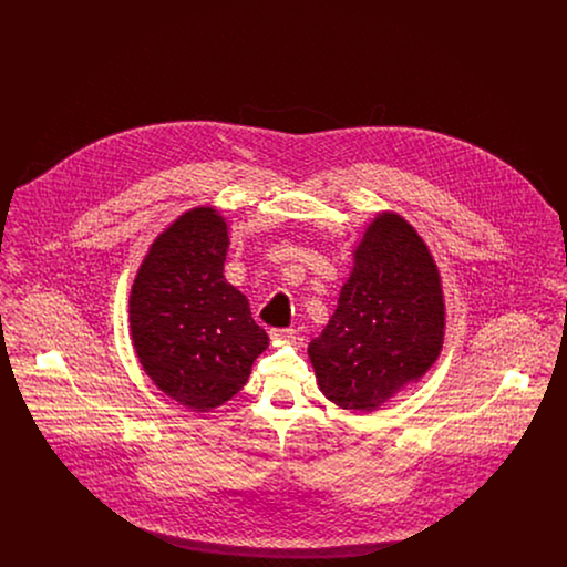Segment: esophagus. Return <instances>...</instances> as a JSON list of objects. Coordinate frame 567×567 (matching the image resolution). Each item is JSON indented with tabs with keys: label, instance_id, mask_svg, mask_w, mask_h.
<instances>
[{
	"label": "esophagus",
	"instance_id": "esophagus-1",
	"mask_svg": "<svg viewBox=\"0 0 567 567\" xmlns=\"http://www.w3.org/2000/svg\"><path fill=\"white\" fill-rule=\"evenodd\" d=\"M270 338L274 344H291L297 340V331L296 329H271Z\"/></svg>",
	"mask_w": 567,
	"mask_h": 567
}]
</instances>
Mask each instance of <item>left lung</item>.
Wrapping results in <instances>:
<instances>
[{
    "instance_id": "1",
    "label": "left lung",
    "mask_w": 567,
    "mask_h": 567,
    "mask_svg": "<svg viewBox=\"0 0 567 567\" xmlns=\"http://www.w3.org/2000/svg\"><path fill=\"white\" fill-rule=\"evenodd\" d=\"M444 327L442 280L427 244L404 216L378 213L308 357L329 402L368 414L425 377Z\"/></svg>"
}]
</instances>
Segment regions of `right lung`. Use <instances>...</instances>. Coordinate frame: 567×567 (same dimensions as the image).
Wrapping results in <instances>:
<instances>
[{
  "label": "right lung",
  "instance_id": "right-lung-1",
  "mask_svg": "<svg viewBox=\"0 0 567 567\" xmlns=\"http://www.w3.org/2000/svg\"><path fill=\"white\" fill-rule=\"evenodd\" d=\"M227 223L190 208L151 244L130 296V329L144 372L165 395L208 412L243 391L268 333L223 276Z\"/></svg>",
  "mask_w": 567,
  "mask_h": 567
}]
</instances>
